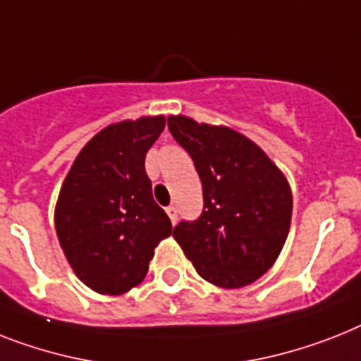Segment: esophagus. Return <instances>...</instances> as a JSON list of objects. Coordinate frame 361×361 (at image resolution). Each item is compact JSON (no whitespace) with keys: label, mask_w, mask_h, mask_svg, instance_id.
<instances>
[{"label":"esophagus","mask_w":361,"mask_h":361,"mask_svg":"<svg viewBox=\"0 0 361 361\" xmlns=\"http://www.w3.org/2000/svg\"><path fill=\"white\" fill-rule=\"evenodd\" d=\"M166 215L171 216L172 224H176V221H178V209H176V206L166 207Z\"/></svg>","instance_id":"34e87169"}]
</instances>
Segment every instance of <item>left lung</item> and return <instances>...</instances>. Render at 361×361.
Returning <instances> with one entry per match:
<instances>
[{"instance_id": "left-lung-1", "label": "left lung", "mask_w": 361, "mask_h": 361, "mask_svg": "<svg viewBox=\"0 0 361 361\" xmlns=\"http://www.w3.org/2000/svg\"><path fill=\"white\" fill-rule=\"evenodd\" d=\"M169 130L200 176L204 211L172 235L196 272L226 289L248 286L276 262L291 224L287 180L259 146L228 128L171 116Z\"/></svg>"}]
</instances>
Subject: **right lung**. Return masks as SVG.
Returning <instances> with one entry per match:
<instances>
[{"mask_svg": "<svg viewBox=\"0 0 361 361\" xmlns=\"http://www.w3.org/2000/svg\"><path fill=\"white\" fill-rule=\"evenodd\" d=\"M163 130V116L102 130L79 152L59 195L55 228L64 256L102 295H122L142 282L154 248L172 233L145 169Z\"/></svg>", "mask_w": 361, "mask_h": 361, "instance_id": "obj_1", "label": "right lung"}]
</instances>
